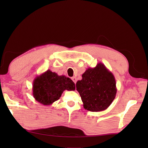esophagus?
Returning a JSON list of instances; mask_svg holds the SVG:
<instances>
[{
	"label": "esophagus",
	"instance_id": "34e87169",
	"mask_svg": "<svg viewBox=\"0 0 148 148\" xmlns=\"http://www.w3.org/2000/svg\"><path fill=\"white\" fill-rule=\"evenodd\" d=\"M71 79H72L73 82L76 84V83H77V78L75 77H73L72 78H71Z\"/></svg>",
	"mask_w": 148,
	"mask_h": 148
}]
</instances>
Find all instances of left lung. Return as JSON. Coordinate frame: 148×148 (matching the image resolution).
<instances>
[{"label": "left lung", "mask_w": 148, "mask_h": 148, "mask_svg": "<svg viewBox=\"0 0 148 148\" xmlns=\"http://www.w3.org/2000/svg\"><path fill=\"white\" fill-rule=\"evenodd\" d=\"M85 109L100 112L107 109L114 100L117 87L112 73L101 62L95 68H88L82 79L76 84Z\"/></svg>", "instance_id": "8db88e82"}]
</instances>
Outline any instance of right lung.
<instances>
[{"label":"right lung","mask_w":148,"mask_h":148,"mask_svg":"<svg viewBox=\"0 0 148 148\" xmlns=\"http://www.w3.org/2000/svg\"><path fill=\"white\" fill-rule=\"evenodd\" d=\"M75 84L70 78L58 75L47 70L37 76L33 83V96L35 100L44 106H50L59 99L65 90L74 91Z\"/></svg>","instance_id":"1"}]
</instances>
